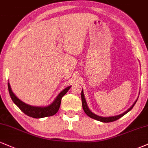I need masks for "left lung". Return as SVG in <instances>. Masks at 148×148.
I'll return each mask as SVG.
<instances>
[{
    "label": "left lung",
    "mask_w": 148,
    "mask_h": 148,
    "mask_svg": "<svg viewBox=\"0 0 148 148\" xmlns=\"http://www.w3.org/2000/svg\"><path fill=\"white\" fill-rule=\"evenodd\" d=\"M140 93V92H139ZM139 95V94H138ZM138 98L136 99V100L134 101V103H133L132 106L130 108H129L127 110H126L125 112H124L123 113L119 115H116V116H108V117H103V116H100L99 115H97L96 114H94L89 109L88 106V104H87V102H86V100H85V95H84V93H83V90H82V92H81V99H82V106H83V109L84 110V112L89 117H90V118L93 119H95V120H97L99 121H101V122H103V123H110V122H113L114 121H116L118 120L119 119L121 118L123 116H124L125 114H126L128 112H130V110L132 109L133 107L134 106L135 103H136L137 100H138Z\"/></svg>",
    "instance_id": "obj_1"
}]
</instances>
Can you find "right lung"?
<instances>
[{
    "mask_svg": "<svg viewBox=\"0 0 148 148\" xmlns=\"http://www.w3.org/2000/svg\"><path fill=\"white\" fill-rule=\"evenodd\" d=\"M70 88L71 86H68L66 88L64 89L63 90H62L58 94V96L54 99V101L51 104L48 105L47 106H32L21 101L12 92L10 83H8L9 93H10V95L13 102L20 108V110L23 113H25L30 117L35 119H40L43 118V117L51 116H53L55 114H56L57 112L59 110L62 97L67 93Z\"/></svg>",
    "mask_w": 148,
    "mask_h": 148,
    "instance_id": "add662e5",
    "label": "right lung"
}]
</instances>
